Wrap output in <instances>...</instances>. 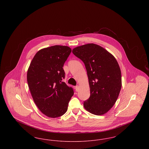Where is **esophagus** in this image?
I'll return each mask as SVG.
<instances>
[{
	"label": "esophagus",
	"instance_id": "obj_1",
	"mask_svg": "<svg viewBox=\"0 0 149 149\" xmlns=\"http://www.w3.org/2000/svg\"><path fill=\"white\" fill-rule=\"evenodd\" d=\"M79 86L78 85H77L76 86H75V91H77V92H78V91H79Z\"/></svg>",
	"mask_w": 149,
	"mask_h": 149
}]
</instances>
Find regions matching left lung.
<instances>
[{
	"label": "left lung",
	"instance_id": "1",
	"mask_svg": "<svg viewBox=\"0 0 149 149\" xmlns=\"http://www.w3.org/2000/svg\"><path fill=\"white\" fill-rule=\"evenodd\" d=\"M85 65L91 95L84 102L86 111L95 115L107 113L115 104L122 86L121 72L115 57L98 45L89 43L72 50Z\"/></svg>",
	"mask_w": 149,
	"mask_h": 149
}]
</instances>
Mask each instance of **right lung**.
Masks as SVG:
<instances>
[{
	"mask_svg": "<svg viewBox=\"0 0 149 149\" xmlns=\"http://www.w3.org/2000/svg\"><path fill=\"white\" fill-rule=\"evenodd\" d=\"M71 52L66 46L45 48L36 53L29 65L27 79L30 92L36 106L47 117L65 113L74 94L72 88L63 81V67Z\"/></svg>",
	"mask_w": 149,
	"mask_h": 149,
	"instance_id": "add662e5",
	"label": "right lung"
}]
</instances>
